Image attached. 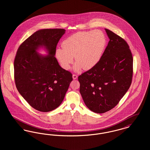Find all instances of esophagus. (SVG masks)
<instances>
[{"label": "esophagus", "instance_id": "34e87169", "mask_svg": "<svg viewBox=\"0 0 150 150\" xmlns=\"http://www.w3.org/2000/svg\"><path fill=\"white\" fill-rule=\"evenodd\" d=\"M72 78H73V79L75 80V79H76L78 78V76H77V75H76V74H73V75H72Z\"/></svg>", "mask_w": 150, "mask_h": 150}]
</instances>
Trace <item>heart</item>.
<instances>
[{"label": "heart", "instance_id": "1", "mask_svg": "<svg viewBox=\"0 0 150 150\" xmlns=\"http://www.w3.org/2000/svg\"><path fill=\"white\" fill-rule=\"evenodd\" d=\"M106 44L104 34L100 31H80L69 36L57 48L56 56L62 67L69 70L75 57L74 70H88L100 62Z\"/></svg>", "mask_w": 150, "mask_h": 150}]
</instances>
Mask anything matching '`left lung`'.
Listing matches in <instances>:
<instances>
[{
  "label": "left lung",
  "instance_id": "8db88e82",
  "mask_svg": "<svg viewBox=\"0 0 150 150\" xmlns=\"http://www.w3.org/2000/svg\"><path fill=\"white\" fill-rule=\"evenodd\" d=\"M105 30L110 40L100 62L78 76L80 93L86 107L97 114L108 111L119 103L131 85L133 72L128 43Z\"/></svg>",
  "mask_w": 150,
  "mask_h": 150
}]
</instances>
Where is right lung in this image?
I'll list each match as a JSON object with an SVG mask.
<instances>
[{
	"label": "right lung",
	"instance_id": "1",
	"mask_svg": "<svg viewBox=\"0 0 150 150\" xmlns=\"http://www.w3.org/2000/svg\"><path fill=\"white\" fill-rule=\"evenodd\" d=\"M64 29H42L29 36L20 45L14 61L16 88L29 105L41 112L58 107L64 99L72 75L62 69L54 57ZM44 46L49 55L36 51Z\"/></svg>",
	"mask_w": 150,
	"mask_h": 150
}]
</instances>
